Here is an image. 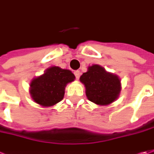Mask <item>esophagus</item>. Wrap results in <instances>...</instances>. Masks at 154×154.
Wrapping results in <instances>:
<instances>
[{
  "label": "esophagus",
  "mask_w": 154,
  "mask_h": 154,
  "mask_svg": "<svg viewBox=\"0 0 154 154\" xmlns=\"http://www.w3.org/2000/svg\"><path fill=\"white\" fill-rule=\"evenodd\" d=\"M74 74H75V78H76L77 79H79V75H80V72H79V70H76V71H75V73H74Z\"/></svg>",
  "instance_id": "34e87169"
}]
</instances>
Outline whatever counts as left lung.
Instances as JSON below:
<instances>
[{
	"instance_id": "1",
	"label": "left lung",
	"mask_w": 154,
	"mask_h": 154,
	"mask_svg": "<svg viewBox=\"0 0 154 154\" xmlns=\"http://www.w3.org/2000/svg\"><path fill=\"white\" fill-rule=\"evenodd\" d=\"M85 87L87 98L94 103L105 106L119 97L121 90L120 79L117 75L107 72L102 66H90L87 72L79 78Z\"/></svg>"
}]
</instances>
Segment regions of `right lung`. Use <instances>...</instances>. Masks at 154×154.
Instances as JSON below:
<instances>
[{
  "mask_svg": "<svg viewBox=\"0 0 154 154\" xmlns=\"http://www.w3.org/2000/svg\"><path fill=\"white\" fill-rule=\"evenodd\" d=\"M75 79V75L70 70L52 66L42 75L32 79L29 93L36 103L51 107L63 100L66 85Z\"/></svg>",
  "mask_w": 154,
  "mask_h": 154,
  "instance_id": "right-lung-1",
  "label": "right lung"
}]
</instances>
